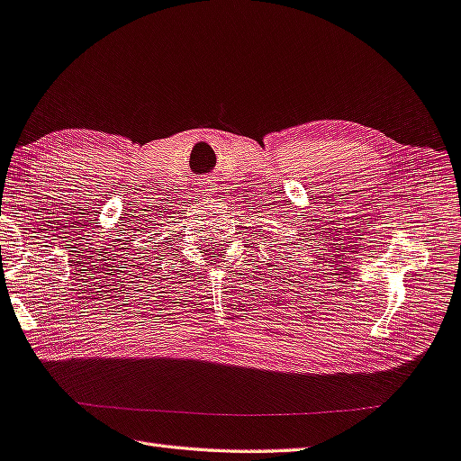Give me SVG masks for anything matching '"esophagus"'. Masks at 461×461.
Here are the masks:
<instances>
[{"label":"esophagus","instance_id":"34e87169","mask_svg":"<svg viewBox=\"0 0 461 461\" xmlns=\"http://www.w3.org/2000/svg\"><path fill=\"white\" fill-rule=\"evenodd\" d=\"M198 188L202 190V192H210V190H213V182L208 178V176H202V178H198Z\"/></svg>","mask_w":461,"mask_h":461}]
</instances>
